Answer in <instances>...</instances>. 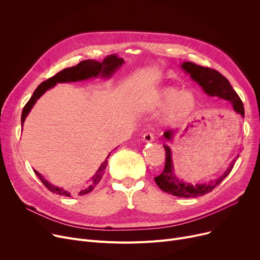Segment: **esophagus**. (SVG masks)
Masks as SVG:
<instances>
[{"label": "esophagus", "mask_w": 260, "mask_h": 260, "mask_svg": "<svg viewBox=\"0 0 260 260\" xmlns=\"http://www.w3.org/2000/svg\"><path fill=\"white\" fill-rule=\"evenodd\" d=\"M154 135L153 134H151V133H146V134H144L143 136H142V140L144 141V142H152V141H154Z\"/></svg>", "instance_id": "34e87169"}]
</instances>
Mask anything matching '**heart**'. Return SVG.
I'll return each instance as SVG.
<instances>
[{
  "label": "heart",
  "mask_w": 260,
  "mask_h": 260,
  "mask_svg": "<svg viewBox=\"0 0 260 260\" xmlns=\"http://www.w3.org/2000/svg\"><path fill=\"white\" fill-rule=\"evenodd\" d=\"M153 108L162 109L163 121L178 123L192 117L197 108V98L193 91L181 90L175 86H162L147 98Z\"/></svg>",
  "instance_id": "b5f03b06"
}]
</instances>
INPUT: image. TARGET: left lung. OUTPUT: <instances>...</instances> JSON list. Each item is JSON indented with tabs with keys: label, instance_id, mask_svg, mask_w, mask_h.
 I'll return each mask as SVG.
<instances>
[{
	"label": "left lung",
	"instance_id": "left-lung-1",
	"mask_svg": "<svg viewBox=\"0 0 260 260\" xmlns=\"http://www.w3.org/2000/svg\"><path fill=\"white\" fill-rule=\"evenodd\" d=\"M181 68L186 74L190 76L193 81H195L196 83H198L201 86L203 91L208 95H210V97H217L219 99L231 102L234 112L238 116L244 117V108L239 95L236 93L233 87L231 86L229 80L225 77H223L219 72L211 70L209 67L197 65L192 62H183L181 64ZM177 131L169 129L163 134V136H165V138L168 141H172ZM163 146L166 148V165L165 169H163V172L158 177H155V181L163 192L172 194L177 197H199L212 192V190L218 184H220L221 181L231 173L237 158L239 157V155L237 154V156L232 160L231 165L226 169V171L221 176L218 177V178L210 180L208 183L192 184L188 182H184L182 179L179 178V177L176 176V174L174 173L171 147L167 144H163Z\"/></svg>",
	"mask_w": 260,
	"mask_h": 260
}]
</instances>
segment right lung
Masks as SVG:
<instances>
[{
  "mask_svg": "<svg viewBox=\"0 0 260 260\" xmlns=\"http://www.w3.org/2000/svg\"><path fill=\"white\" fill-rule=\"evenodd\" d=\"M124 63V60L118 58L116 54H109L107 56L102 62L95 61V60H84L80 62L79 64H77L76 66L73 67H68L65 68V70L61 71L60 73H58L57 75H54L53 77L49 78L48 80L42 82L37 89L34 91V94L31 95V98L29 99V101L26 103V105L23 108L22 112V117H21V123L22 126L25 122L26 117L28 116L29 112L31 111V108L34 107V105L36 104L37 100L40 99L41 95H42L46 90L52 88L53 86H56L57 83H67V82H78V81H84L87 79H91V78H111L119 68L122 66V64ZM106 157L105 161L100 166V168L95 172V174L91 177V178L88 180L86 186H84L83 188H81L78 195L83 196L85 194L90 193L91 190L98 185V183L100 182V180L102 179V177L104 175V170L106 169L107 166V159L109 157ZM36 175L39 177V179L43 182V184L50 190V192L58 194L61 196H66V197H72V193L68 192V190L64 189L63 187H59L56 185H52L51 183H49L44 177L41 175L39 172H37L35 170Z\"/></svg>",
  "mask_w": 260,
  "mask_h": 260,
  "instance_id": "add662e5",
  "label": "right lung"
}]
</instances>
